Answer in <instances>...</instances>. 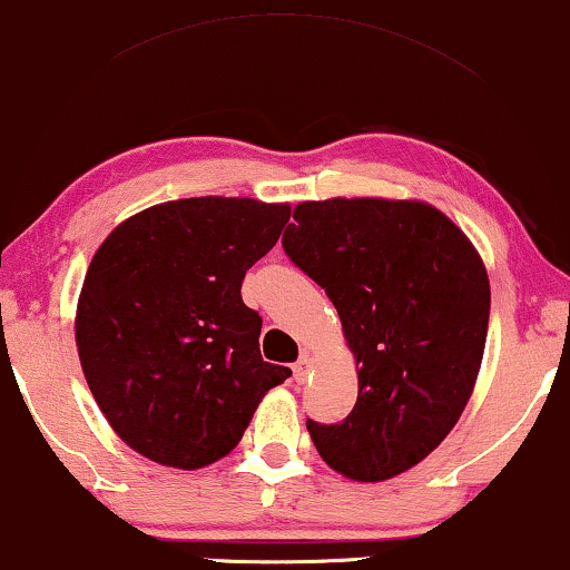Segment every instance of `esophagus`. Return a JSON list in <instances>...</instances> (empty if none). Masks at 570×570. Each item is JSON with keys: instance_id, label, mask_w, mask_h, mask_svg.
<instances>
[{"instance_id": "esophagus-1", "label": "esophagus", "mask_w": 570, "mask_h": 570, "mask_svg": "<svg viewBox=\"0 0 570 570\" xmlns=\"http://www.w3.org/2000/svg\"><path fill=\"white\" fill-rule=\"evenodd\" d=\"M309 371H313V357H309L305 352V355H302L297 363H294V379L305 381L309 376Z\"/></svg>"}]
</instances>
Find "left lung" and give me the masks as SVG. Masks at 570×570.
I'll use <instances>...</instances> for the list:
<instances>
[{"label":"left lung","instance_id":"obj_1","mask_svg":"<svg viewBox=\"0 0 570 570\" xmlns=\"http://www.w3.org/2000/svg\"><path fill=\"white\" fill-rule=\"evenodd\" d=\"M284 249L326 289L355 357L357 402L342 423L307 421L328 468L386 481L429 458L476 386L489 328L479 249L421 199L299 202Z\"/></svg>","mask_w":570,"mask_h":570}]
</instances>
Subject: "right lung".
Segmentation results:
<instances>
[{
  "mask_svg": "<svg viewBox=\"0 0 570 570\" xmlns=\"http://www.w3.org/2000/svg\"><path fill=\"white\" fill-rule=\"evenodd\" d=\"M289 202L189 197L153 205L94 252L76 307L78 360L115 434L197 471L242 442L273 386L263 318L242 281L289 223Z\"/></svg>",
  "mask_w": 570,
  "mask_h": 570,
  "instance_id": "obj_1",
  "label": "right lung"
}]
</instances>
